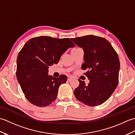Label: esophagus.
Returning <instances> with one entry per match:
<instances>
[{"mask_svg":"<svg viewBox=\"0 0 135 135\" xmlns=\"http://www.w3.org/2000/svg\"><path fill=\"white\" fill-rule=\"evenodd\" d=\"M73 78V77L72 76H69L68 77V81H71V79H72Z\"/></svg>","mask_w":135,"mask_h":135,"instance_id":"obj_1","label":"esophagus"}]
</instances>
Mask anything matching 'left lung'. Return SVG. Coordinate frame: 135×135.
Masks as SVG:
<instances>
[{"label":"left lung","instance_id":"1","mask_svg":"<svg viewBox=\"0 0 135 135\" xmlns=\"http://www.w3.org/2000/svg\"><path fill=\"white\" fill-rule=\"evenodd\" d=\"M71 40L84 50L82 70L89 80L88 86L78 79L74 93L78 101L89 106L103 104L110 98L118 84L120 63L118 54L107 39L92 35Z\"/></svg>","mask_w":135,"mask_h":135}]
</instances>
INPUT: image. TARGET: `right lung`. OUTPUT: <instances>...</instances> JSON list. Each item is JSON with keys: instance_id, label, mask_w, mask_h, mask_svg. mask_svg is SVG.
<instances>
[{"instance_id": "add662e5", "label": "right lung", "mask_w": 135, "mask_h": 135, "mask_svg": "<svg viewBox=\"0 0 135 135\" xmlns=\"http://www.w3.org/2000/svg\"><path fill=\"white\" fill-rule=\"evenodd\" d=\"M75 47L69 38L42 36L30 39L18 53L16 76L31 103L39 107L50 104L57 98L59 86L67 77L49 75V66L57 64L68 48Z\"/></svg>"}]
</instances>
